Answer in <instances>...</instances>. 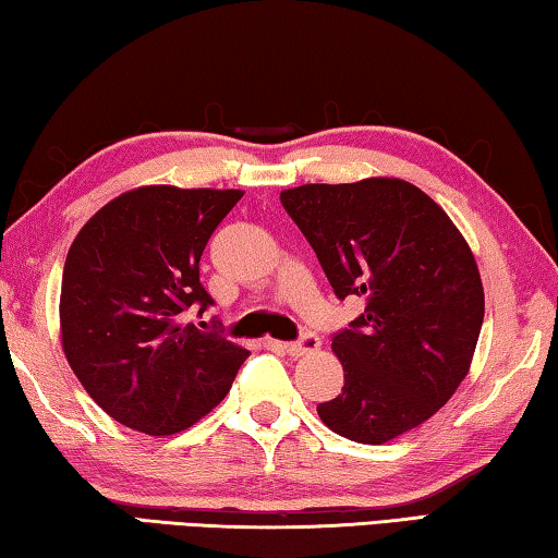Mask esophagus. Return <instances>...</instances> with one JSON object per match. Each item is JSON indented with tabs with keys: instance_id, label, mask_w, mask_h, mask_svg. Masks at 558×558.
<instances>
[{
	"instance_id": "34e87169",
	"label": "esophagus",
	"mask_w": 558,
	"mask_h": 558,
	"mask_svg": "<svg viewBox=\"0 0 558 558\" xmlns=\"http://www.w3.org/2000/svg\"><path fill=\"white\" fill-rule=\"evenodd\" d=\"M319 337L317 335H305L302 339H298V342H288L286 344V352L290 354V356H305V354H313V352H317L319 349Z\"/></svg>"
}]
</instances>
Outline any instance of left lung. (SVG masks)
<instances>
[{"label":"left lung","instance_id":"8db88e82","mask_svg":"<svg viewBox=\"0 0 558 558\" xmlns=\"http://www.w3.org/2000/svg\"><path fill=\"white\" fill-rule=\"evenodd\" d=\"M337 298L366 307L332 337L344 386L317 405L329 430L381 446L426 423L465 379L485 317L475 256L450 216L396 177L282 189Z\"/></svg>","mask_w":558,"mask_h":558}]
</instances>
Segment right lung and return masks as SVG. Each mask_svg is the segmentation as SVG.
Segmentation results:
<instances>
[{"label":"right lung","instance_id":"obj_1","mask_svg":"<svg viewBox=\"0 0 558 558\" xmlns=\"http://www.w3.org/2000/svg\"><path fill=\"white\" fill-rule=\"evenodd\" d=\"M241 189L147 184L116 196L71 243L61 280V347L110 418L147 436L202 421L251 352L189 323L211 295L199 260Z\"/></svg>","mask_w":558,"mask_h":558}]
</instances>
